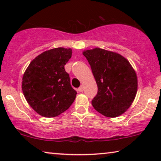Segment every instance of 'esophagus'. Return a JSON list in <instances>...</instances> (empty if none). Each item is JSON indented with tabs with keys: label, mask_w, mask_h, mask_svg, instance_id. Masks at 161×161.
<instances>
[{
	"label": "esophagus",
	"mask_w": 161,
	"mask_h": 161,
	"mask_svg": "<svg viewBox=\"0 0 161 161\" xmlns=\"http://www.w3.org/2000/svg\"><path fill=\"white\" fill-rule=\"evenodd\" d=\"M78 91L80 92H82V91H83V87L81 86L79 87V88H78Z\"/></svg>",
	"instance_id": "esophagus-1"
}]
</instances>
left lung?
Listing matches in <instances>:
<instances>
[{"label": "left lung", "mask_w": 161, "mask_h": 161, "mask_svg": "<svg viewBox=\"0 0 161 161\" xmlns=\"http://www.w3.org/2000/svg\"><path fill=\"white\" fill-rule=\"evenodd\" d=\"M90 64L98 92L92 101L98 112L116 117L131 105L137 92V76L121 54L101 48L83 52Z\"/></svg>", "instance_id": "8db88e82"}]
</instances>
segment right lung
Returning <instances> with one entry per match:
<instances>
[{
  "instance_id": "add662e5",
  "label": "right lung",
  "mask_w": 161,
  "mask_h": 161,
  "mask_svg": "<svg viewBox=\"0 0 161 161\" xmlns=\"http://www.w3.org/2000/svg\"><path fill=\"white\" fill-rule=\"evenodd\" d=\"M72 50L58 47L35 58L23 77L22 89L27 102L40 115L54 117L69 108L76 92L70 84L64 65L72 57Z\"/></svg>"
}]
</instances>
